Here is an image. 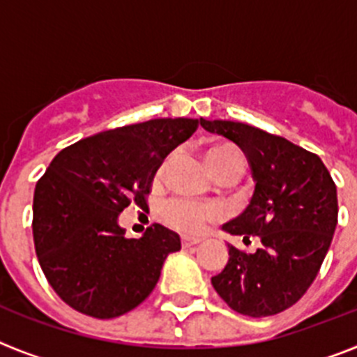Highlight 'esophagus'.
<instances>
[{
	"instance_id": "1",
	"label": "esophagus",
	"mask_w": 357,
	"mask_h": 357,
	"mask_svg": "<svg viewBox=\"0 0 357 357\" xmlns=\"http://www.w3.org/2000/svg\"><path fill=\"white\" fill-rule=\"evenodd\" d=\"M182 248H189V247H195L198 243L202 241V238H189V236H182Z\"/></svg>"
}]
</instances>
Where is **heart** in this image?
Instances as JSON below:
<instances>
[{
  "label": "heart",
  "instance_id": "b5f03b06",
  "mask_svg": "<svg viewBox=\"0 0 357 357\" xmlns=\"http://www.w3.org/2000/svg\"><path fill=\"white\" fill-rule=\"evenodd\" d=\"M206 159L214 175L232 173L238 176L245 168V159L238 146L230 143H214L206 150ZM168 164V159L162 168ZM222 207L214 202H197L189 198H169L162 206V220L184 234H198L206 225L222 216Z\"/></svg>",
  "mask_w": 357,
  "mask_h": 357
}]
</instances>
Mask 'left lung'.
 Returning a JSON list of instances; mask_svg holds the SVG:
<instances>
[{
    "instance_id": "1",
    "label": "left lung",
    "mask_w": 357,
    "mask_h": 357,
    "mask_svg": "<svg viewBox=\"0 0 357 357\" xmlns=\"http://www.w3.org/2000/svg\"><path fill=\"white\" fill-rule=\"evenodd\" d=\"M207 132L238 144L255 178L250 206L223 229L261 247L254 254L229 245V263L211 279L230 309L272 317L313 284L338 223L336 184L320 157L245 123L200 119Z\"/></svg>"
}]
</instances>
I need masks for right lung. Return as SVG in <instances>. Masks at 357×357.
<instances>
[{
	"mask_svg": "<svg viewBox=\"0 0 357 357\" xmlns=\"http://www.w3.org/2000/svg\"><path fill=\"white\" fill-rule=\"evenodd\" d=\"M200 119L159 118L91 135L55 155L33 193V243L44 275L62 301L94 318L128 313L153 291L181 238L153 223L125 238L118 216L151 193L164 157Z\"/></svg>",
	"mask_w": 357,
	"mask_h": 357,
	"instance_id": "obj_1",
	"label": "right lung"
}]
</instances>
